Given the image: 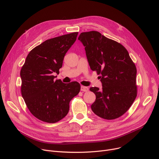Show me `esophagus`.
I'll list each match as a JSON object with an SVG mask.
<instances>
[{
    "instance_id": "esophagus-1",
    "label": "esophagus",
    "mask_w": 159,
    "mask_h": 159,
    "mask_svg": "<svg viewBox=\"0 0 159 159\" xmlns=\"http://www.w3.org/2000/svg\"><path fill=\"white\" fill-rule=\"evenodd\" d=\"M80 90L82 91H84V92H87V91H89V88L88 87H86V86H81Z\"/></svg>"
}]
</instances>
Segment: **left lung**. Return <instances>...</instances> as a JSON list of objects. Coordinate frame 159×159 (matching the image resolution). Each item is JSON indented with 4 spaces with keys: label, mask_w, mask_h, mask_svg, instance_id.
I'll use <instances>...</instances> for the list:
<instances>
[{
    "label": "left lung",
    "mask_w": 159,
    "mask_h": 159,
    "mask_svg": "<svg viewBox=\"0 0 159 159\" xmlns=\"http://www.w3.org/2000/svg\"><path fill=\"white\" fill-rule=\"evenodd\" d=\"M78 39L85 47L92 71L100 75L102 88H90L96 95L91 110L102 119L112 120L126 113L137 94V68L122 44L96 31L81 33Z\"/></svg>",
    "instance_id": "left-lung-1"
}]
</instances>
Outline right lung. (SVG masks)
Segmentation results:
<instances>
[{"label": "right lung", "mask_w": 159, "mask_h": 159, "mask_svg": "<svg viewBox=\"0 0 159 159\" xmlns=\"http://www.w3.org/2000/svg\"><path fill=\"white\" fill-rule=\"evenodd\" d=\"M78 32L46 40L28 55L20 70L21 93L28 110L38 119L55 123L70 110V102L78 95L80 85L55 80L64 57L77 39Z\"/></svg>", "instance_id": "add662e5"}]
</instances>
